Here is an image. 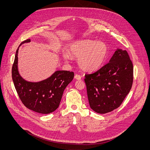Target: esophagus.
<instances>
[{
	"mask_svg": "<svg viewBox=\"0 0 150 150\" xmlns=\"http://www.w3.org/2000/svg\"><path fill=\"white\" fill-rule=\"evenodd\" d=\"M74 77H75V78L76 79H77V80H81V76L79 75L76 74Z\"/></svg>",
	"mask_w": 150,
	"mask_h": 150,
	"instance_id": "esophagus-1",
	"label": "esophagus"
}]
</instances>
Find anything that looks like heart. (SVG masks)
<instances>
[{
    "label": "heart",
    "instance_id": "1",
    "mask_svg": "<svg viewBox=\"0 0 150 150\" xmlns=\"http://www.w3.org/2000/svg\"><path fill=\"white\" fill-rule=\"evenodd\" d=\"M69 52L63 54L65 61L71 60L72 56L78 57V65L82 69L93 71L98 69L104 62L108 54V47L102 41L84 40L71 45Z\"/></svg>",
    "mask_w": 150,
    "mask_h": 150
}]
</instances>
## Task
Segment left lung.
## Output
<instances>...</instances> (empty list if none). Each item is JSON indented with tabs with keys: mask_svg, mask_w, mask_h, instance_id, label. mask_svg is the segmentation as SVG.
<instances>
[{
	"mask_svg": "<svg viewBox=\"0 0 150 150\" xmlns=\"http://www.w3.org/2000/svg\"><path fill=\"white\" fill-rule=\"evenodd\" d=\"M133 64L126 50L117 49L109 63L96 72L85 75L90 108L104 114L121 105L133 83Z\"/></svg>",
	"mask_w": 150,
	"mask_h": 150,
	"instance_id": "1",
	"label": "left lung"
}]
</instances>
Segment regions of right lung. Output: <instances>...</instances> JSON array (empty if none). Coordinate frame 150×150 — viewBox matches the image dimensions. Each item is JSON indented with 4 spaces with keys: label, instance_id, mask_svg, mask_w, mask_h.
Returning a JSON list of instances; mask_svg holds the SVG:
<instances>
[{
    "label": "right lung",
    "instance_id": "add662e5",
    "mask_svg": "<svg viewBox=\"0 0 150 150\" xmlns=\"http://www.w3.org/2000/svg\"><path fill=\"white\" fill-rule=\"evenodd\" d=\"M27 39L19 46L30 42ZM16 50L12 69V77L20 100L28 109L41 114H49L59 105L64 90L72 81L74 73L68 71H57L49 78L37 82H28L22 78L18 69Z\"/></svg>",
    "mask_w": 150,
    "mask_h": 150
}]
</instances>
